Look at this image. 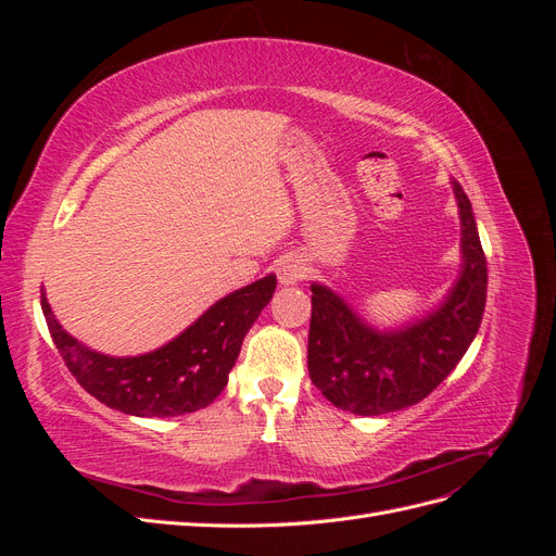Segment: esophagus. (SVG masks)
I'll list each match as a JSON object with an SVG mask.
<instances>
[{"instance_id": "34e87169", "label": "esophagus", "mask_w": 556, "mask_h": 556, "mask_svg": "<svg viewBox=\"0 0 556 556\" xmlns=\"http://www.w3.org/2000/svg\"><path fill=\"white\" fill-rule=\"evenodd\" d=\"M276 274L282 285H296L299 280H304L306 276V264L304 260H299L296 255H285L276 264Z\"/></svg>"}]
</instances>
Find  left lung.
I'll return each instance as SVG.
<instances>
[{
	"label": "left lung",
	"instance_id": "obj_1",
	"mask_svg": "<svg viewBox=\"0 0 556 556\" xmlns=\"http://www.w3.org/2000/svg\"><path fill=\"white\" fill-rule=\"evenodd\" d=\"M452 185L459 201L464 271L439 311L401 331L380 333L341 296L311 285L308 374L336 408L355 415L408 408L429 396L473 343L486 301V260L470 201L457 180Z\"/></svg>",
	"mask_w": 556,
	"mask_h": 556
}]
</instances>
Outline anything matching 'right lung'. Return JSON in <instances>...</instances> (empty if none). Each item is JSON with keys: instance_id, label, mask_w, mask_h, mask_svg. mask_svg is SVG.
Returning a JSON list of instances; mask_svg holds the SVG:
<instances>
[{"instance_id": "right-lung-1", "label": "right lung", "mask_w": 556, "mask_h": 556, "mask_svg": "<svg viewBox=\"0 0 556 556\" xmlns=\"http://www.w3.org/2000/svg\"><path fill=\"white\" fill-rule=\"evenodd\" d=\"M276 282L266 276L220 299L178 339L141 357H106L72 339L50 313L43 290L41 308L50 339L83 390L127 415L174 417L206 408L225 390L245 333L271 301Z\"/></svg>"}]
</instances>
